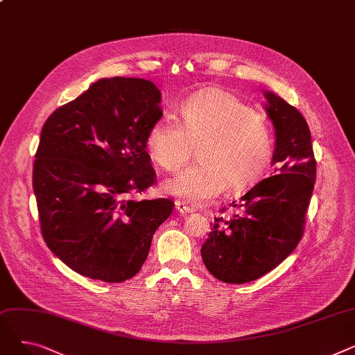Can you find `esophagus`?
Here are the masks:
<instances>
[{
    "label": "esophagus",
    "mask_w": 355,
    "mask_h": 355,
    "mask_svg": "<svg viewBox=\"0 0 355 355\" xmlns=\"http://www.w3.org/2000/svg\"><path fill=\"white\" fill-rule=\"evenodd\" d=\"M175 210H177L181 216H185V214H189V213L193 211V209L189 207V206H185V204H184L182 201H175Z\"/></svg>",
    "instance_id": "obj_1"
}]
</instances>
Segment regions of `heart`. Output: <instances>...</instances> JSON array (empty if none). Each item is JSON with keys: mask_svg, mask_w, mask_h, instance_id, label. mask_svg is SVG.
<instances>
[{"mask_svg": "<svg viewBox=\"0 0 355 355\" xmlns=\"http://www.w3.org/2000/svg\"><path fill=\"white\" fill-rule=\"evenodd\" d=\"M194 144L198 161L164 184L166 193L194 206L209 202L226 187H252L273 153L270 132L257 112L221 89L196 93L181 103L180 121L162 116L146 135L149 155L166 171L187 162Z\"/></svg>", "mask_w": 355, "mask_h": 355, "instance_id": "heart-1", "label": "heart"}]
</instances>
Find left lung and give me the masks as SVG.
Returning <instances> with one entry per match:
<instances>
[{"label": "left lung", "mask_w": 355, "mask_h": 355, "mask_svg": "<svg viewBox=\"0 0 355 355\" xmlns=\"http://www.w3.org/2000/svg\"><path fill=\"white\" fill-rule=\"evenodd\" d=\"M265 109L275 128L273 175L233 201L230 217L214 218L201 246L202 262L218 281L246 284L266 275L295 250L304 234L316 161L302 114L272 92ZM223 209L221 211H225Z\"/></svg>", "instance_id": "8db88e82"}]
</instances>
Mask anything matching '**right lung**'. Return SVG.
I'll use <instances>...</instances> for the list:
<instances>
[{
    "mask_svg": "<svg viewBox=\"0 0 355 355\" xmlns=\"http://www.w3.org/2000/svg\"><path fill=\"white\" fill-rule=\"evenodd\" d=\"M159 103L153 82L101 79L43 125L33 166L42 234L82 276L107 284L135 276L173 213L168 198H132L157 180L146 135L162 116Z\"/></svg>",
    "mask_w": 355,
    "mask_h": 355,
    "instance_id": "right-lung-1",
    "label": "right lung"
}]
</instances>
